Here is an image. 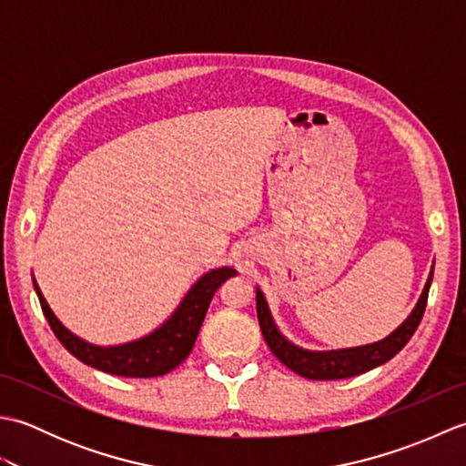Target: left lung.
Listing matches in <instances>:
<instances>
[{"mask_svg": "<svg viewBox=\"0 0 466 466\" xmlns=\"http://www.w3.org/2000/svg\"><path fill=\"white\" fill-rule=\"evenodd\" d=\"M432 272L434 268H431V274L427 279V284H424L420 299L417 306L412 309V312L407 316V320H404L397 330H392L386 339L379 342L352 346V349H339V350H306L302 346H296L294 342H290L280 332V329L276 326L272 319V312L268 309V302H266L262 290L256 289V314H258L262 336L276 359H279L284 366H289V369L294 370L296 374L304 376V379L339 380V379H350V376L369 372L376 369V366L389 362L394 354H399L404 349V344L410 340L414 330L419 329L424 309H427Z\"/></svg>", "mask_w": 466, "mask_h": 466, "instance_id": "1", "label": "left lung"}]
</instances>
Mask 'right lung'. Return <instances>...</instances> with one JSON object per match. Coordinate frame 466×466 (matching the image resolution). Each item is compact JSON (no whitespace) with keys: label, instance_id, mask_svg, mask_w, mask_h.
Here are the masks:
<instances>
[{"label":"right lung","instance_id":"1","mask_svg":"<svg viewBox=\"0 0 466 466\" xmlns=\"http://www.w3.org/2000/svg\"><path fill=\"white\" fill-rule=\"evenodd\" d=\"M230 276H236V270L230 266L206 272L194 282L192 289L187 290L182 302L177 304V309L164 324L157 326L154 332L142 336V339L116 346H97L67 330L54 310L49 309L34 276L32 280L46 320L69 354L107 374L130 376V379H152V376H162L174 370L192 352L212 296Z\"/></svg>","mask_w":466,"mask_h":466}]
</instances>
